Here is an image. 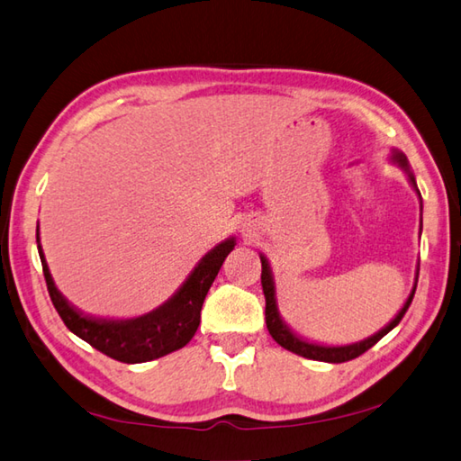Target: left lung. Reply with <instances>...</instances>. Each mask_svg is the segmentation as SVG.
I'll use <instances>...</instances> for the list:
<instances>
[{"label": "left lung", "instance_id": "8db88e82", "mask_svg": "<svg viewBox=\"0 0 461 461\" xmlns=\"http://www.w3.org/2000/svg\"><path fill=\"white\" fill-rule=\"evenodd\" d=\"M392 164H395L398 167H402L405 171V176H408L411 187L416 189V194L420 195V189L416 184V177L411 174V167H410V161L405 158V153L400 149H392ZM421 200V195H420ZM421 230V228H420ZM261 259V287H264V295H266V323H267V330H269V336H272L279 346L294 351V354L302 356V357H308V359H318V362H330V364H341V362H349V359H354L357 356H362L364 351H367L372 346H375L377 341H380L385 333H390L398 323L402 321L403 313L408 312L410 303L413 300V294H416V285H418V274H420V264L416 269V284H413L411 292L408 295V300H405L403 308L398 312V315L387 323L384 330H380L377 333H374L372 338H367L364 341H357V344H349V346H320V344H312V341H305L302 338H297L295 333L285 326V321L282 320V315H279L277 310V300H276V282H274V274H272V267H269L267 259L259 254Z\"/></svg>", "mask_w": 461, "mask_h": 461}]
</instances>
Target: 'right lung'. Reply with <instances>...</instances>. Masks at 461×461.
<instances>
[{
    "instance_id": "obj_1",
    "label": "right lung",
    "mask_w": 461,
    "mask_h": 461,
    "mask_svg": "<svg viewBox=\"0 0 461 461\" xmlns=\"http://www.w3.org/2000/svg\"><path fill=\"white\" fill-rule=\"evenodd\" d=\"M38 251L48 284V292L58 310L59 318L66 323L71 333L87 341L89 346L110 356L123 364H143L167 356L171 351L184 348L200 326L202 305L207 292L218 276L223 259L236 248V238H228L218 243L213 249L197 261L192 274L179 285V290L164 302L159 308L151 310L138 318L130 320H107L94 318L84 312L76 310L53 282L51 272L45 261V254L40 243V225L35 231Z\"/></svg>"
}]
</instances>
